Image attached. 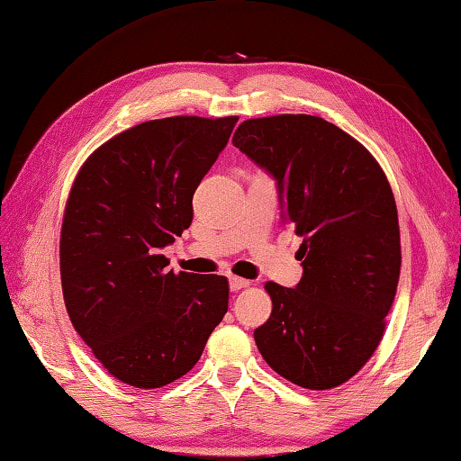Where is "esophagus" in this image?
<instances>
[{
	"mask_svg": "<svg viewBox=\"0 0 461 461\" xmlns=\"http://www.w3.org/2000/svg\"><path fill=\"white\" fill-rule=\"evenodd\" d=\"M228 279H230V290H231V292H240V290H243V287L249 285L248 279L238 277V276H230Z\"/></svg>",
	"mask_w": 461,
	"mask_h": 461,
	"instance_id": "obj_1",
	"label": "esophagus"
}]
</instances>
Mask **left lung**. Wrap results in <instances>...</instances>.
Here are the masks:
<instances>
[{
  "mask_svg": "<svg viewBox=\"0 0 461 461\" xmlns=\"http://www.w3.org/2000/svg\"><path fill=\"white\" fill-rule=\"evenodd\" d=\"M231 141L274 177L282 220L303 238L300 284H266L274 308L258 349L292 384L330 390L372 357L398 290L392 187L372 153L321 117L248 120Z\"/></svg>",
  "mask_w": 461,
  "mask_h": 461,
  "instance_id": "obj_1",
  "label": "left lung"
}]
</instances>
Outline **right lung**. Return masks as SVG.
Instances as JSON below:
<instances>
[{
	"instance_id": "1",
	"label": "right lung",
	"mask_w": 461,
	"mask_h": 461,
	"mask_svg": "<svg viewBox=\"0 0 461 461\" xmlns=\"http://www.w3.org/2000/svg\"><path fill=\"white\" fill-rule=\"evenodd\" d=\"M238 117L176 115L105 141L79 169L59 241L63 300L117 380L143 390L185 375L228 312L223 276L167 269L192 200Z\"/></svg>"
}]
</instances>
